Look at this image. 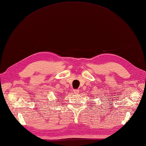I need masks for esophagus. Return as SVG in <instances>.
I'll return each mask as SVG.
<instances>
[{
	"label": "esophagus",
	"instance_id": "esophagus-1",
	"mask_svg": "<svg viewBox=\"0 0 146 146\" xmlns=\"http://www.w3.org/2000/svg\"><path fill=\"white\" fill-rule=\"evenodd\" d=\"M79 92H80V90H73V93H74V94H78Z\"/></svg>",
	"mask_w": 146,
	"mask_h": 146
}]
</instances>
